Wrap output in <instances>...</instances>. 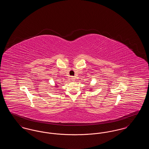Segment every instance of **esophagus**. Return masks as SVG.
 Listing matches in <instances>:
<instances>
[{"mask_svg": "<svg viewBox=\"0 0 149 149\" xmlns=\"http://www.w3.org/2000/svg\"><path fill=\"white\" fill-rule=\"evenodd\" d=\"M75 78H74V77H71V80H72V81H74L75 80Z\"/></svg>", "mask_w": 149, "mask_h": 149, "instance_id": "esophagus-1", "label": "esophagus"}]
</instances>
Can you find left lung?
<instances>
[{"mask_svg": "<svg viewBox=\"0 0 149 149\" xmlns=\"http://www.w3.org/2000/svg\"><path fill=\"white\" fill-rule=\"evenodd\" d=\"M92 88H91V89L89 91H92Z\"/></svg>", "mask_w": 149, "mask_h": 149, "instance_id": "8db88e82", "label": "left lung"}]
</instances>
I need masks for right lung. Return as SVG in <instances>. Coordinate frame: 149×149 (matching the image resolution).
<instances>
[{
	"mask_svg": "<svg viewBox=\"0 0 149 149\" xmlns=\"http://www.w3.org/2000/svg\"><path fill=\"white\" fill-rule=\"evenodd\" d=\"M58 85H57V84H56V85H55V87H56V88H57V87H58Z\"/></svg>",
	"mask_w": 149,
	"mask_h": 149,
	"instance_id": "1",
	"label": "right lung"
}]
</instances>
